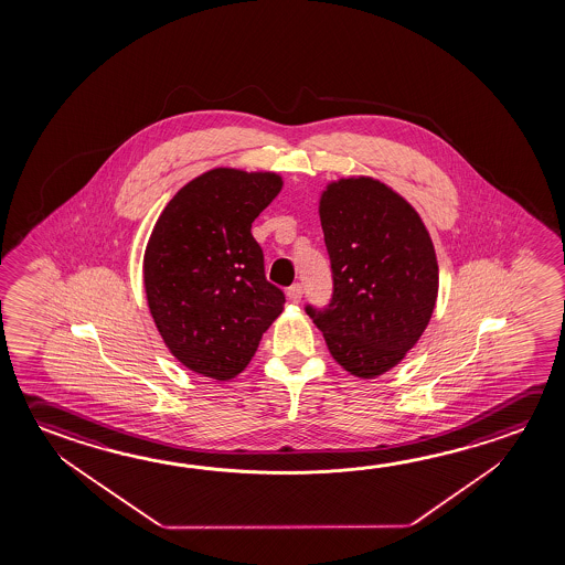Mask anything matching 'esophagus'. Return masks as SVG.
Instances as JSON below:
<instances>
[{
    "mask_svg": "<svg viewBox=\"0 0 565 565\" xmlns=\"http://www.w3.org/2000/svg\"><path fill=\"white\" fill-rule=\"evenodd\" d=\"M301 296H303V286L301 284H294V286L287 287V299L291 303H299Z\"/></svg>",
    "mask_w": 565,
    "mask_h": 565,
    "instance_id": "1",
    "label": "esophagus"
}]
</instances>
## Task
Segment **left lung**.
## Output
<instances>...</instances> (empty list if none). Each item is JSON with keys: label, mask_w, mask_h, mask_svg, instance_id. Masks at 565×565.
<instances>
[{"label": "left lung", "mask_w": 565, "mask_h": 565, "mask_svg": "<svg viewBox=\"0 0 565 565\" xmlns=\"http://www.w3.org/2000/svg\"><path fill=\"white\" fill-rule=\"evenodd\" d=\"M333 294L306 311L342 369L372 379L396 366L434 313L437 259L416 211L380 181L342 179L321 196Z\"/></svg>", "instance_id": "left-lung-1"}]
</instances>
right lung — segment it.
Listing matches in <instances>:
<instances>
[{"instance_id": "obj_1", "label": "right lung", "mask_w": 565, "mask_h": 565, "mask_svg": "<svg viewBox=\"0 0 565 565\" xmlns=\"http://www.w3.org/2000/svg\"><path fill=\"white\" fill-rule=\"evenodd\" d=\"M274 173L213 169L169 201L143 258L149 311L169 351L216 380L241 374L286 296L269 284L252 223L279 193Z\"/></svg>"}]
</instances>
